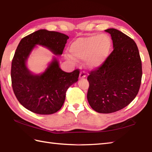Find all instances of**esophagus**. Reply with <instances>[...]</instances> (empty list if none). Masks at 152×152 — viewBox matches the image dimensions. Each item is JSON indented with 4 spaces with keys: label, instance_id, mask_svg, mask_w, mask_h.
<instances>
[{
    "label": "esophagus",
    "instance_id": "esophagus-1",
    "mask_svg": "<svg viewBox=\"0 0 152 152\" xmlns=\"http://www.w3.org/2000/svg\"><path fill=\"white\" fill-rule=\"evenodd\" d=\"M86 77V72H84V71H82V72H80V78H84Z\"/></svg>",
    "mask_w": 152,
    "mask_h": 152
}]
</instances>
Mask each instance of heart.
<instances>
[{
    "label": "heart",
    "instance_id": "obj_1",
    "mask_svg": "<svg viewBox=\"0 0 152 152\" xmlns=\"http://www.w3.org/2000/svg\"><path fill=\"white\" fill-rule=\"evenodd\" d=\"M112 40L109 35L101 34L80 37L70 47V53L77 58L85 59L88 66H100L108 57L112 49Z\"/></svg>",
    "mask_w": 152,
    "mask_h": 152
}]
</instances>
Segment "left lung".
Here are the masks:
<instances>
[{
    "mask_svg": "<svg viewBox=\"0 0 152 152\" xmlns=\"http://www.w3.org/2000/svg\"><path fill=\"white\" fill-rule=\"evenodd\" d=\"M111 34L113 50L88 76V103L94 111L111 113L123 109L137 96L141 84L142 61L132 39L114 28Z\"/></svg>",
    "mask_w": 152,
    "mask_h": 152,
    "instance_id": "8db88e82",
    "label": "left lung"
}]
</instances>
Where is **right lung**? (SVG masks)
Listing matches in <instances>:
<instances>
[{
	"label": "right lung",
	"instance_id": "obj_1",
	"mask_svg": "<svg viewBox=\"0 0 152 152\" xmlns=\"http://www.w3.org/2000/svg\"><path fill=\"white\" fill-rule=\"evenodd\" d=\"M68 38L61 33L39 29L22 39L18 45L12 61V86L17 99L29 111L40 115L57 112L63 105L68 88L78 81L79 69L64 72L55 57L41 74H32L26 66L36 45L61 55Z\"/></svg>",
	"mask_w": 152,
	"mask_h": 152
}]
</instances>
